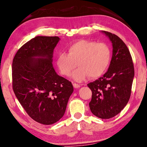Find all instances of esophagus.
<instances>
[{
  "label": "esophagus",
  "mask_w": 147,
  "mask_h": 147,
  "mask_svg": "<svg viewBox=\"0 0 147 147\" xmlns=\"http://www.w3.org/2000/svg\"><path fill=\"white\" fill-rule=\"evenodd\" d=\"M73 87L74 88H79L80 87V85L78 84H76V83H73Z\"/></svg>",
  "instance_id": "1"
}]
</instances>
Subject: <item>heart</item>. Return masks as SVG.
I'll list each match as a JSON object with an SVG mask.
<instances>
[{
	"label": "heart",
	"mask_w": 147,
	"mask_h": 147,
	"mask_svg": "<svg viewBox=\"0 0 147 147\" xmlns=\"http://www.w3.org/2000/svg\"><path fill=\"white\" fill-rule=\"evenodd\" d=\"M68 53H58L56 63L60 73L69 76L74 72L73 78L81 82L88 77H100L105 73L110 65L111 52L107 44L89 40H80L67 48Z\"/></svg>",
	"instance_id": "1"
}]
</instances>
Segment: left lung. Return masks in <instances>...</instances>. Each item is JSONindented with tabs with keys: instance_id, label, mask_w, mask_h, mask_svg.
<instances>
[{
	"instance_id": "obj_1",
	"label": "left lung",
	"mask_w": 147,
	"mask_h": 147,
	"mask_svg": "<svg viewBox=\"0 0 147 147\" xmlns=\"http://www.w3.org/2000/svg\"><path fill=\"white\" fill-rule=\"evenodd\" d=\"M113 43V57L102 77L88 84L92 92L89 105L92 113L102 119L117 115L130 98L134 66L127 46L117 35L103 31Z\"/></svg>"
}]
</instances>
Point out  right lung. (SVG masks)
Wrapping results in <instances>:
<instances>
[{"label":"right lung","instance_id":"right-lung-1","mask_svg":"<svg viewBox=\"0 0 147 147\" xmlns=\"http://www.w3.org/2000/svg\"><path fill=\"white\" fill-rule=\"evenodd\" d=\"M58 36H38L21 47L12 61V88L27 115L50 125L64 115L73 86L55 73L52 65Z\"/></svg>","mask_w":147,"mask_h":147}]
</instances>
